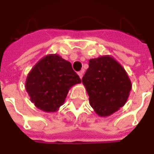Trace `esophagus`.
Instances as JSON below:
<instances>
[{"label":"esophagus","mask_w":154,"mask_h":154,"mask_svg":"<svg viewBox=\"0 0 154 154\" xmlns=\"http://www.w3.org/2000/svg\"><path fill=\"white\" fill-rule=\"evenodd\" d=\"M78 75H79L80 78L82 79V77H83V72H78Z\"/></svg>","instance_id":"obj_1"}]
</instances>
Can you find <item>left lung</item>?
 Returning <instances> with one entry per match:
<instances>
[{"label": "left lung", "instance_id": "left-lung-1", "mask_svg": "<svg viewBox=\"0 0 154 154\" xmlns=\"http://www.w3.org/2000/svg\"><path fill=\"white\" fill-rule=\"evenodd\" d=\"M82 83L98 116H110L125 104L132 84L125 70L111 56L92 59Z\"/></svg>", "mask_w": 154, "mask_h": 154}]
</instances>
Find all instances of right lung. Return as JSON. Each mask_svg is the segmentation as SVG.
Segmentation results:
<instances>
[{
  "label": "right lung",
  "mask_w": 154,
  "mask_h": 154,
  "mask_svg": "<svg viewBox=\"0 0 154 154\" xmlns=\"http://www.w3.org/2000/svg\"><path fill=\"white\" fill-rule=\"evenodd\" d=\"M80 82L70 62L58 55H48L31 69L26 90L38 108L53 112L63 105L69 88Z\"/></svg>",
  "instance_id": "1"
}]
</instances>
